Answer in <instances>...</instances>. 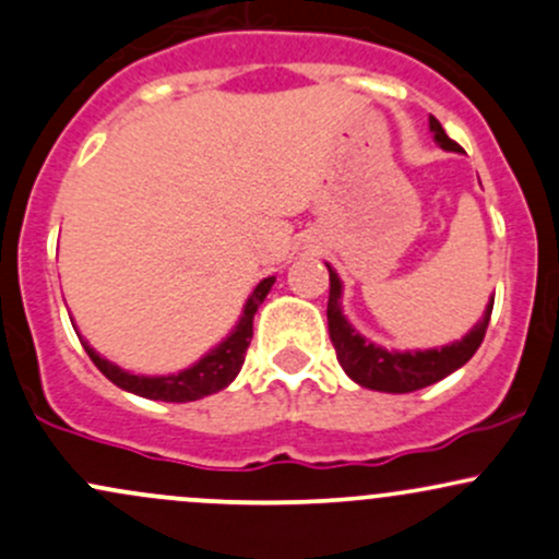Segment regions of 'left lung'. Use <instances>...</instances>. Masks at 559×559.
<instances>
[{"mask_svg":"<svg viewBox=\"0 0 559 559\" xmlns=\"http://www.w3.org/2000/svg\"><path fill=\"white\" fill-rule=\"evenodd\" d=\"M428 126H431L433 139L442 150L450 152H463L461 144H455L448 133H444L442 122L437 117H428ZM329 267V264H326ZM340 286L337 273L329 267V302H326V321H329V337H332L334 350H337V361L343 364V369L348 372L350 380H356L358 385L372 388V391H385V393H409L426 388L437 380L448 378L450 372L461 369L468 361L485 340L487 324H490L492 302L487 305L485 316L472 332L466 334L457 343L444 345V348L433 350H415V354H391V350L378 348V345L367 343L354 326L345 321L343 310H340Z\"/></svg>","mask_w":559,"mask_h":559,"instance_id":"8db88e82","label":"left lung"}]
</instances>
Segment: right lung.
<instances>
[{"instance_id":"add662e5","label":"right lung","mask_w":559,"mask_h":559,"mask_svg":"<svg viewBox=\"0 0 559 559\" xmlns=\"http://www.w3.org/2000/svg\"><path fill=\"white\" fill-rule=\"evenodd\" d=\"M273 284H275V275L260 281V286L251 292L249 302H246L243 308V316H240L238 326H235L230 337H227L219 348H214L209 356L201 358L195 367L185 369V372L179 374H168V378H141V374L122 372L120 367H115V364H109L107 358L98 356L91 345L87 343L82 345H85L91 361L107 374L111 383L120 385L122 391H131L144 399H157V402H195V399H203L209 396V393H216L225 385H230L235 374L240 372L246 350H249L251 334H254V313L262 305V299L267 297L270 286Z\"/></svg>"}]
</instances>
